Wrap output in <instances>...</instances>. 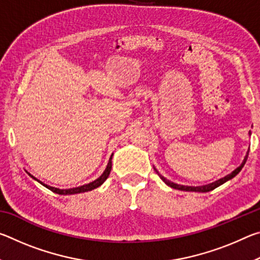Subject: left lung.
I'll use <instances>...</instances> for the list:
<instances>
[{"label": "left lung", "instance_id": "1", "mask_svg": "<svg viewBox=\"0 0 260 260\" xmlns=\"http://www.w3.org/2000/svg\"><path fill=\"white\" fill-rule=\"evenodd\" d=\"M250 150V149H249ZM249 150H248V152H246V155H245V157H244V159H243V161H242V164L237 167V169H235L234 171H233V172L231 173V174H228V175H226V177H223V178H221V179H219V180H217V181H214V182H212V183H209V184H204V186H199V187H192V186H183V184H178V183H174V182H172V181H170V180H167L166 178H164L162 177V175H160L159 173H158V175H159V178L162 180V181H164L167 186H170L171 188H174V189H179V190H183V191H199V192H208V191H211V190H213V189H215L217 187H219V186H221L222 183H225L226 181H228V180H231V179H233L235 177V175H237L240 173V171L242 170V167L244 166V164H245V161H246V159H248V155H249ZM156 170V169H155ZM157 171V170H156Z\"/></svg>", "mask_w": 260, "mask_h": 260}]
</instances>
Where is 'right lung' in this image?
<instances>
[{
    "mask_svg": "<svg viewBox=\"0 0 260 260\" xmlns=\"http://www.w3.org/2000/svg\"><path fill=\"white\" fill-rule=\"evenodd\" d=\"M112 156L113 153L111 155V157H110L109 159V162L107 165V169H105V171L103 172V174L101 175L100 178H98L96 180H94L93 182L90 183H87V184H83V186H80V187H77V188H70V189H59V188H55V187H50V186H47V184H45L43 182H41L40 180H38L37 178H34L33 175H30L29 173V177H32L34 180H37L38 182H40L42 186H45L46 188L49 189V190H51L52 192H56V193H59V195H73V193H80V192H85V191H89V190H93V189L100 187L101 184H102L105 180L108 179L110 172H111V167H112Z\"/></svg>",
    "mask_w": 260,
    "mask_h": 260,
    "instance_id": "right-lung-1",
    "label": "right lung"
}]
</instances>
